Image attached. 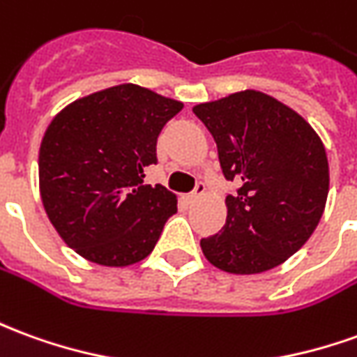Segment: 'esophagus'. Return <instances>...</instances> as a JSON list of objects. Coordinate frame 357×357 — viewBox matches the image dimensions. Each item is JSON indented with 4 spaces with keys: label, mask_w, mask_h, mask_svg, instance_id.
Segmentation results:
<instances>
[{
    "label": "esophagus",
    "mask_w": 357,
    "mask_h": 357,
    "mask_svg": "<svg viewBox=\"0 0 357 357\" xmlns=\"http://www.w3.org/2000/svg\"><path fill=\"white\" fill-rule=\"evenodd\" d=\"M204 191H206V185H204L203 181H199V183L195 185V189L187 195V201H197L199 197L204 195Z\"/></svg>",
    "instance_id": "34e87169"
}]
</instances>
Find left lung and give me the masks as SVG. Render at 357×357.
Wrapping results in <instances>:
<instances>
[{
  "instance_id": "left-lung-1",
  "label": "left lung",
  "mask_w": 357,
  "mask_h": 357,
  "mask_svg": "<svg viewBox=\"0 0 357 357\" xmlns=\"http://www.w3.org/2000/svg\"><path fill=\"white\" fill-rule=\"evenodd\" d=\"M216 141L226 197L222 230L201 239L220 271L257 274L284 263L305 243L325 211V146L300 114L268 94L243 91L193 108Z\"/></svg>"
}]
</instances>
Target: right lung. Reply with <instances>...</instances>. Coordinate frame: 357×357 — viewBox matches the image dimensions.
Returning a JSON list of instances; mask_svg holds the SVG:
<instances>
[{
    "instance_id": "1",
    "label": "right lung",
    "mask_w": 357,
    "mask_h": 357,
    "mask_svg": "<svg viewBox=\"0 0 357 357\" xmlns=\"http://www.w3.org/2000/svg\"><path fill=\"white\" fill-rule=\"evenodd\" d=\"M181 108L139 84H118L52 119L40 144V195L79 255L127 266L153 251L178 201L166 187L144 185V168L158 162L162 127Z\"/></svg>"
}]
</instances>
